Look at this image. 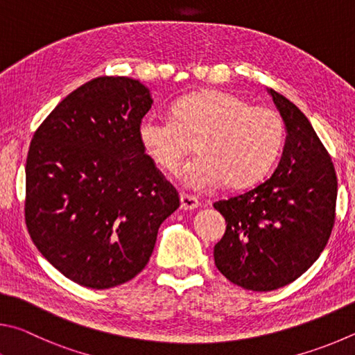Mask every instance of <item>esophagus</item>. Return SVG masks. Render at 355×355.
<instances>
[{
    "instance_id": "esophagus-1",
    "label": "esophagus",
    "mask_w": 355,
    "mask_h": 355,
    "mask_svg": "<svg viewBox=\"0 0 355 355\" xmlns=\"http://www.w3.org/2000/svg\"><path fill=\"white\" fill-rule=\"evenodd\" d=\"M200 206V201L198 198L189 193H181V209L184 210H193Z\"/></svg>"
}]
</instances>
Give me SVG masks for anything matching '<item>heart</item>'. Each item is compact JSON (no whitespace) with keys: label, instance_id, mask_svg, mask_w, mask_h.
Listing matches in <instances>:
<instances>
[{"label":"heart","instance_id":"1","mask_svg":"<svg viewBox=\"0 0 355 355\" xmlns=\"http://www.w3.org/2000/svg\"><path fill=\"white\" fill-rule=\"evenodd\" d=\"M139 139L166 173L181 168L195 143L198 155L182 170L191 189L212 187L220 181L227 189H245L263 179L276 162L284 121L272 109L251 105L234 93L202 90L179 99L173 118H143Z\"/></svg>","mask_w":355,"mask_h":355}]
</instances>
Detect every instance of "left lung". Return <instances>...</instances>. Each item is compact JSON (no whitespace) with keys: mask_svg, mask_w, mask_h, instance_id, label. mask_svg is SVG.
<instances>
[{"mask_svg":"<svg viewBox=\"0 0 355 355\" xmlns=\"http://www.w3.org/2000/svg\"><path fill=\"white\" fill-rule=\"evenodd\" d=\"M287 128L281 162L265 182L214 202L226 232L215 245L216 268L252 291L288 285L313 265L335 223L337 174L307 116L270 90Z\"/></svg>","mask_w":355,"mask_h":355,"instance_id":"obj_1","label":"left lung"}]
</instances>
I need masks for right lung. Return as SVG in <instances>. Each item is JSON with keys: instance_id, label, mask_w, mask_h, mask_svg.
I'll use <instances>...</instances> for the list:
<instances>
[{"instance_id": "right-lung-1", "label": "right lung", "mask_w": 355, "mask_h": 355, "mask_svg": "<svg viewBox=\"0 0 355 355\" xmlns=\"http://www.w3.org/2000/svg\"><path fill=\"white\" fill-rule=\"evenodd\" d=\"M151 104L139 80L95 78L62 99L31 141L28 232L55 270L87 288L139 275L160 225L179 207L139 139Z\"/></svg>"}]
</instances>
